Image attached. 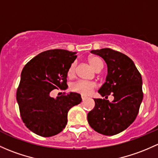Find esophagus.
I'll return each instance as SVG.
<instances>
[{
    "mask_svg": "<svg viewBox=\"0 0 158 158\" xmlns=\"http://www.w3.org/2000/svg\"><path fill=\"white\" fill-rule=\"evenodd\" d=\"M81 98H82V101H85V99L88 98L87 97H85V96H84V95L81 96Z\"/></svg>",
    "mask_w": 158,
    "mask_h": 158,
    "instance_id": "obj_1",
    "label": "esophagus"
}]
</instances>
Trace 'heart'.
Segmentation results:
<instances>
[{
	"mask_svg": "<svg viewBox=\"0 0 158 158\" xmlns=\"http://www.w3.org/2000/svg\"><path fill=\"white\" fill-rule=\"evenodd\" d=\"M89 64L94 70L98 69L99 67H103V65H104L102 60L98 57H92L89 58ZM75 72H76V64H75V63H73L69 66V69H68L67 76L69 77H73L75 75ZM95 88L96 84L94 82H88V81L79 80L74 82L72 85L73 91L80 93V94H84V95L90 94Z\"/></svg>",
	"mask_w": 158,
	"mask_h": 158,
	"instance_id": "b5f03b06",
	"label": "heart"
}]
</instances>
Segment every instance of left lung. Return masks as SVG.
Here are the masks:
<instances>
[{"label":"left lung","mask_w":158,"mask_h":158,"mask_svg":"<svg viewBox=\"0 0 158 158\" xmlns=\"http://www.w3.org/2000/svg\"><path fill=\"white\" fill-rule=\"evenodd\" d=\"M107 65L105 83L98 92L105 98H95L94 109L88 114L89 124L94 131L105 135L123 132L134 122L143 99L142 79L133 61L127 55L110 48L93 50ZM112 94L114 101L107 97Z\"/></svg>","instance_id":"8db88e82"}]
</instances>
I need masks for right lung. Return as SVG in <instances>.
<instances>
[{"instance_id": "add662e5", "label": "right lung", "mask_w": 158, "mask_h": 158, "mask_svg": "<svg viewBox=\"0 0 158 158\" xmlns=\"http://www.w3.org/2000/svg\"><path fill=\"white\" fill-rule=\"evenodd\" d=\"M77 56L63 49L48 50L29 60L23 69L16 91V101L25 126L43 137L60 133L67 123L69 110L82 101L76 92L64 93L54 99V89L67 88L69 66Z\"/></svg>"}]
</instances>
